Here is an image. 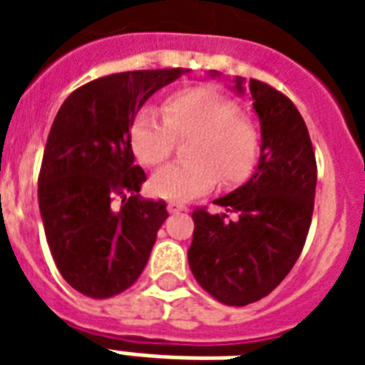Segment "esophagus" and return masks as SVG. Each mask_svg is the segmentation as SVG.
Returning <instances> with one entry per match:
<instances>
[{
	"mask_svg": "<svg viewBox=\"0 0 365 365\" xmlns=\"http://www.w3.org/2000/svg\"><path fill=\"white\" fill-rule=\"evenodd\" d=\"M168 211H170V213H180V211H187V205H185V203H178V201H172V203H168Z\"/></svg>",
	"mask_w": 365,
	"mask_h": 365,
	"instance_id": "esophagus-1",
	"label": "esophagus"
}]
</instances>
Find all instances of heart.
<instances>
[{
	"label": "heart",
	"mask_w": 365,
	"mask_h": 365,
	"mask_svg": "<svg viewBox=\"0 0 365 365\" xmlns=\"http://www.w3.org/2000/svg\"><path fill=\"white\" fill-rule=\"evenodd\" d=\"M164 115L144 107L133 120L130 146L144 166L164 164L178 138L187 143L178 162L152 175L150 190L162 199H190L225 185L245 182L258 162L260 133L232 99L209 88H183L164 99Z\"/></svg>",
	"instance_id": "b5f03b06"
}]
</instances>
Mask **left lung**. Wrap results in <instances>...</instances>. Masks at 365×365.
<instances>
[{
	"mask_svg": "<svg viewBox=\"0 0 365 365\" xmlns=\"http://www.w3.org/2000/svg\"><path fill=\"white\" fill-rule=\"evenodd\" d=\"M248 90L260 117V162L242 187L215 199L225 213L195 207L187 252L199 285L230 307L260 301L289 274L305 246L317 187L313 144L297 107L260 80Z\"/></svg>",
	"mask_w": 365,
	"mask_h": 365,
	"instance_id": "left-lung-1",
	"label": "left lung"
}]
</instances>
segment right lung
<instances>
[{
  "mask_svg": "<svg viewBox=\"0 0 365 365\" xmlns=\"http://www.w3.org/2000/svg\"><path fill=\"white\" fill-rule=\"evenodd\" d=\"M185 68L103 76L72 91L44 146L38 207L56 268L76 291L109 299L140 277L166 201L140 197L130 127L148 97Z\"/></svg>",
  "mask_w": 365,
  "mask_h": 365,
  "instance_id": "right-lung-1",
  "label": "right lung"
}]
</instances>
